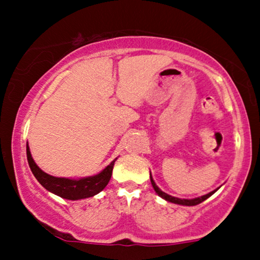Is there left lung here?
Returning <instances> with one entry per match:
<instances>
[{"instance_id": "obj_1", "label": "left lung", "mask_w": 260, "mask_h": 260, "mask_svg": "<svg viewBox=\"0 0 260 260\" xmlns=\"http://www.w3.org/2000/svg\"><path fill=\"white\" fill-rule=\"evenodd\" d=\"M150 181H151V184H153V187H154L155 192H156L157 194H159V196L161 197V198L166 199V201H168V202L175 203V204L188 205V207H192V205L201 204L202 202H204L205 199H208L209 197H210L211 194H214V193H215L216 190H217V189L213 190V192L208 193V194H205V196H203V197H199V198H194V199H180V198H176V197H172V196H169V194H166L165 192H162V190H161L160 188L157 187L156 184H155V182H154V180H153V177H151V175H150Z\"/></svg>"}]
</instances>
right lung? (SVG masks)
I'll use <instances>...</instances> for the list:
<instances>
[{"label": "right lung", "mask_w": 260, "mask_h": 260, "mask_svg": "<svg viewBox=\"0 0 260 260\" xmlns=\"http://www.w3.org/2000/svg\"><path fill=\"white\" fill-rule=\"evenodd\" d=\"M26 157H28V164L35 178L40 182V184L47 190L52 192L53 194L70 201H77V199L89 198L98 193L101 192L107 186L110 178L112 175V169L115 165L116 159L110 164L105 170L100 174L91 176V177L80 178V180H70V178L53 177L51 175H47L43 170L38 168L37 164L32 160L30 150L26 145Z\"/></svg>", "instance_id": "1"}]
</instances>
